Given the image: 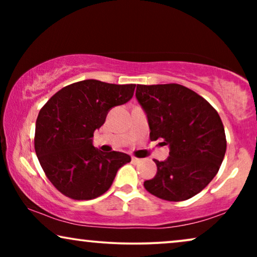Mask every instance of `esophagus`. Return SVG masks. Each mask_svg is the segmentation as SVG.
<instances>
[{
	"label": "esophagus",
	"mask_w": 257,
	"mask_h": 257,
	"mask_svg": "<svg viewBox=\"0 0 257 257\" xmlns=\"http://www.w3.org/2000/svg\"><path fill=\"white\" fill-rule=\"evenodd\" d=\"M142 161V159H139V158H136V157H132V163L133 164H138Z\"/></svg>",
	"instance_id": "1"
}]
</instances>
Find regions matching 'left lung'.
Returning a JSON list of instances; mask_svg holds the SVG:
<instances>
[{
	"instance_id": "1",
	"label": "left lung",
	"mask_w": 257,
	"mask_h": 257,
	"mask_svg": "<svg viewBox=\"0 0 257 257\" xmlns=\"http://www.w3.org/2000/svg\"><path fill=\"white\" fill-rule=\"evenodd\" d=\"M136 97L147 114L150 139L170 145V157L154 159L157 174L144 187L166 201L191 199L213 180L226 153L219 113L205 98L175 83L137 85Z\"/></svg>"
}]
</instances>
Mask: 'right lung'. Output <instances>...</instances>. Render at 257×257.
<instances>
[{"label":"right lung","mask_w":257,"mask_h":257,"mask_svg":"<svg viewBox=\"0 0 257 257\" xmlns=\"http://www.w3.org/2000/svg\"><path fill=\"white\" fill-rule=\"evenodd\" d=\"M136 84L86 79L56 92L41 108L35 151L55 188L73 200H91L108 191L119 168L131 161L121 152H101L91 144L110 108L131 99Z\"/></svg>","instance_id":"1"}]
</instances>
